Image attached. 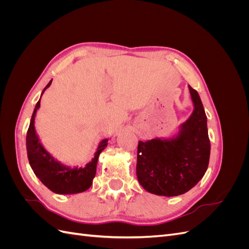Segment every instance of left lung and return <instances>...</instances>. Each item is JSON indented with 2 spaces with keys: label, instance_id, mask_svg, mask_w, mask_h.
<instances>
[{
  "label": "left lung",
  "instance_id": "obj_1",
  "mask_svg": "<svg viewBox=\"0 0 249 249\" xmlns=\"http://www.w3.org/2000/svg\"><path fill=\"white\" fill-rule=\"evenodd\" d=\"M189 91L194 109L175 136L138 142L137 178L149 193L167 197L184 194L208 169L207 115L196 90L189 86Z\"/></svg>",
  "mask_w": 249,
  "mask_h": 249
}]
</instances>
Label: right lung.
I'll list each match as a JSON object with an SVG mask.
<instances>
[{"label":"right lung","instance_id":"obj_1","mask_svg":"<svg viewBox=\"0 0 249 249\" xmlns=\"http://www.w3.org/2000/svg\"><path fill=\"white\" fill-rule=\"evenodd\" d=\"M52 81L53 80H51L46 88L42 90L40 99L46 89L51 86ZM40 99L34 108L27 132L26 145L30 166L34 171L35 176L41 180V183L54 193L76 194L84 192L92 185V179L96 173L99 157L103 150L107 147L109 139H103L100 141L96 152L94 153V157L85 166L71 167L58 161L43 146L35 130V116L37 110L40 108Z\"/></svg>","mask_w":249,"mask_h":249}]
</instances>
